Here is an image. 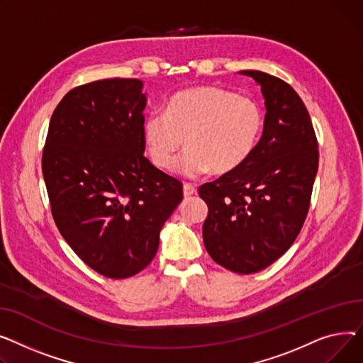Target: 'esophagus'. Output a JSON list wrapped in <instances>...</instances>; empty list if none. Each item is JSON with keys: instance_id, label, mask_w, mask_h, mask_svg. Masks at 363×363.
I'll return each mask as SVG.
<instances>
[{"instance_id": "esophagus-1", "label": "esophagus", "mask_w": 363, "mask_h": 363, "mask_svg": "<svg viewBox=\"0 0 363 363\" xmlns=\"http://www.w3.org/2000/svg\"><path fill=\"white\" fill-rule=\"evenodd\" d=\"M183 195H184V198L194 196V195H196V189L191 184H184L183 186Z\"/></svg>"}]
</instances>
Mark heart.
I'll return each instance as SVG.
<instances>
[{
	"mask_svg": "<svg viewBox=\"0 0 363 363\" xmlns=\"http://www.w3.org/2000/svg\"><path fill=\"white\" fill-rule=\"evenodd\" d=\"M264 129L261 105L220 86H199L177 92L165 113L154 111L143 124L149 155L158 168H169L184 145L189 147L174 164V172L196 179L211 169L227 174L252 155Z\"/></svg>",
	"mask_w": 363,
	"mask_h": 363,
	"instance_id": "1",
	"label": "heart"
}]
</instances>
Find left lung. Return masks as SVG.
I'll return each mask as SVG.
<instances>
[{"instance_id": "obj_1", "label": "left lung", "mask_w": 363, "mask_h": 363, "mask_svg": "<svg viewBox=\"0 0 363 363\" xmlns=\"http://www.w3.org/2000/svg\"><path fill=\"white\" fill-rule=\"evenodd\" d=\"M265 99L262 136L238 169L199 187L208 205L203 245L218 265L258 272L296 240L306 220L318 172V142L301 96L284 80L243 70Z\"/></svg>"}]
</instances>
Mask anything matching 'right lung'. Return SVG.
<instances>
[{
  "mask_svg": "<svg viewBox=\"0 0 363 363\" xmlns=\"http://www.w3.org/2000/svg\"><path fill=\"white\" fill-rule=\"evenodd\" d=\"M139 79H104L66 94L42 154L54 221L77 257L108 279L154 259L183 186L143 155L146 95Z\"/></svg>",
  "mask_w": 363,
  "mask_h": 363,
  "instance_id": "right-lung-1",
  "label": "right lung"
}]
</instances>
